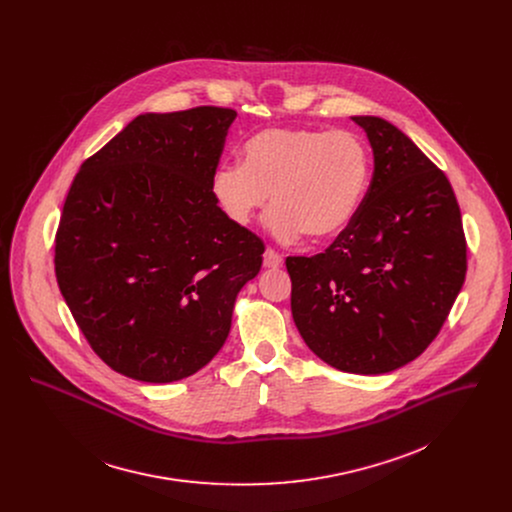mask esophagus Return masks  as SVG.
Returning a JSON list of instances; mask_svg holds the SVG:
<instances>
[{
    "mask_svg": "<svg viewBox=\"0 0 512 512\" xmlns=\"http://www.w3.org/2000/svg\"><path fill=\"white\" fill-rule=\"evenodd\" d=\"M282 264H284V258H282V254L280 252H276L274 248H268L266 252H264V266L266 268H282Z\"/></svg>",
    "mask_w": 512,
    "mask_h": 512,
    "instance_id": "1",
    "label": "esophagus"
}]
</instances>
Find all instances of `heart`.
Wrapping results in <instances>:
<instances>
[{
  "instance_id": "1",
  "label": "heart",
  "mask_w": 512,
  "mask_h": 512,
  "mask_svg": "<svg viewBox=\"0 0 512 512\" xmlns=\"http://www.w3.org/2000/svg\"><path fill=\"white\" fill-rule=\"evenodd\" d=\"M370 175L363 140L347 130L270 128L242 146V163H224L213 177L220 211L248 226L270 203V230L293 240L339 234L355 217Z\"/></svg>"
}]
</instances>
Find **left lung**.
I'll return each instance as SVG.
<instances>
[{"label": "left lung", "instance_id": "obj_1", "mask_svg": "<svg viewBox=\"0 0 512 512\" xmlns=\"http://www.w3.org/2000/svg\"><path fill=\"white\" fill-rule=\"evenodd\" d=\"M374 173L355 217L315 256H288L292 315L327 365L382 374L408 365L438 337L463 286L467 242L455 193L404 132L355 116Z\"/></svg>", "mask_w": 512, "mask_h": 512}]
</instances>
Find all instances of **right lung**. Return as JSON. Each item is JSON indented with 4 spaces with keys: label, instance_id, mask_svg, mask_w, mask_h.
Listing matches in <instances>:
<instances>
[{
    "label": "right lung",
    "instance_id": "obj_1",
    "mask_svg": "<svg viewBox=\"0 0 512 512\" xmlns=\"http://www.w3.org/2000/svg\"><path fill=\"white\" fill-rule=\"evenodd\" d=\"M232 108L144 114L90 155L55 236L74 321L112 370L173 382L224 345L264 242L220 211L213 177Z\"/></svg>",
    "mask_w": 512,
    "mask_h": 512
}]
</instances>
